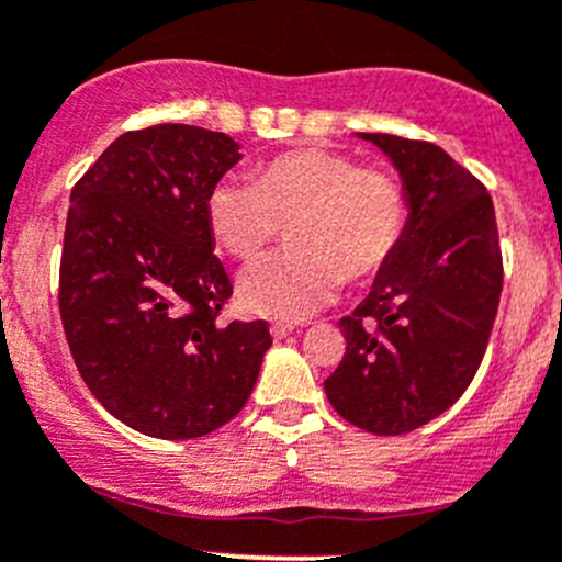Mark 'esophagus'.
Segmentation results:
<instances>
[{"instance_id": "1", "label": "esophagus", "mask_w": 562, "mask_h": 562, "mask_svg": "<svg viewBox=\"0 0 562 562\" xmlns=\"http://www.w3.org/2000/svg\"><path fill=\"white\" fill-rule=\"evenodd\" d=\"M293 331V324H285V321H277V324H271V335H274V340H282V337H288Z\"/></svg>"}]
</instances>
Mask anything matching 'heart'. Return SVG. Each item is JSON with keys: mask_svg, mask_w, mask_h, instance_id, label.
Segmentation results:
<instances>
[{"mask_svg": "<svg viewBox=\"0 0 562 562\" xmlns=\"http://www.w3.org/2000/svg\"><path fill=\"white\" fill-rule=\"evenodd\" d=\"M205 222L236 260L260 258L288 225L291 249L244 271L238 302L263 318L302 321L329 304L342 280H370L395 258L408 200L384 167L304 148L260 165L252 183H214Z\"/></svg>", "mask_w": 562, "mask_h": 562, "instance_id": "obj_1", "label": "heart"}]
</instances>
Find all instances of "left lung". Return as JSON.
<instances>
[{
  "label": "left lung",
  "instance_id": "8db88e82",
  "mask_svg": "<svg viewBox=\"0 0 562 562\" xmlns=\"http://www.w3.org/2000/svg\"><path fill=\"white\" fill-rule=\"evenodd\" d=\"M401 172L408 225L395 258L351 315L346 353L324 390L335 412L375 437H397L448 412L486 353L503 293L494 203L439 145L359 134Z\"/></svg>",
  "mask_w": 562,
  "mask_h": 562
}]
</instances>
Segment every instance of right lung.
<instances>
[{
    "label": "right lung",
    "instance_id": "obj_1",
    "mask_svg": "<svg viewBox=\"0 0 562 562\" xmlns=\"http://www.w3.org/2000/svg\"><path fill=\"white\" fill-rule=\"evenodd\" d=\"M238 159L222 131L161 123L120 134L70 192L65 340L95 401L145 437L231 423L271 346L266 321H216L233 285L205 198Z\"/></svg>",
    "mask_w": 562,
    "mask_h": 562
}]
</instances>
